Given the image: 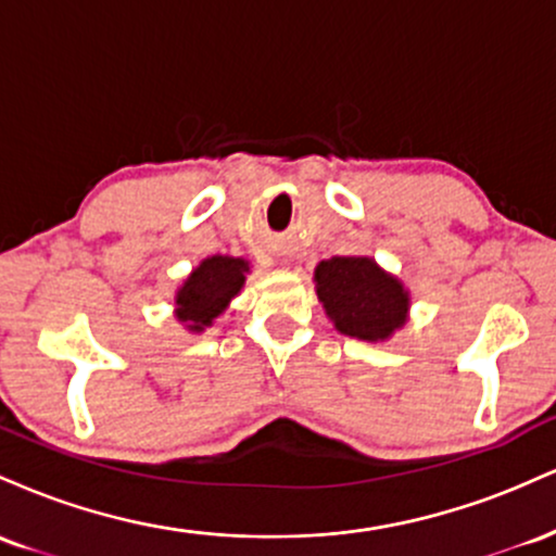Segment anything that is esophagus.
Segmentation results:
<instances>
[{"label":"esophagus","instance_id":"obj_1","mask_svg":"<svg viewBox=\"0 0 556 556\" xmlns=\"http://www.w3.org/2000/svg\"><path fill=\"white\" fill-rule=\"evenodd\" d=\"M282 266H290V264H287V261H282Z\"/></svg>","mask_w":556,"mask_h":556}]
</instances>
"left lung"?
Listing matches in <instances>:
<instances>
[{"label":"left lung","mask_w":556,"mask_h":556,"mask_svg":"<svg viewBox=\"0 0 556 556\" xmlns=\"http://www.w3.org/2000/svg\"><path fill=\"white\" fill-rule=\"evenodd\" d=\"M318 303L344 337L387 342L410 318V290L371 256H331L314 269Z\"/></svg>","instance_id":"1"}]
</instances>
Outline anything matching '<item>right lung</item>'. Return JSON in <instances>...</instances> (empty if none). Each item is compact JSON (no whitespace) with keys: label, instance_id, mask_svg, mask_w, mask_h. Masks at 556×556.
<instances>
[{"label":"right lung","instance_id":"obj_1","mask_svg":"<svg viewBox=\"0 0 556 556\" xmlns=\"http://www.w3.org/2000/svg\"><path fill=\"white\" fill-rule=\"evenodd\" d=\"M248 274H251V261L245 258L222 256V253L203 258L175 290V318L193 334L214 327L216 318L240 295Z\"/></svg>","mask_w":556,"mask_h":556}]
</instances>
